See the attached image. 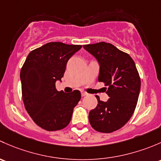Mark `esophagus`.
Wrapping results in <instances>:
<instances>
[{
	"label": "esophagus",
	"instance_id": "obj_1",
	"mask_svg": "<svg viewBox=\"0 0 161 161\" xmlns=\"http://www.w3.org/2000/svg\"><path fill=\"white\" fill-rule=\"evenodd\" d=\"M81 95H82L83 97H84V96L87 95V93H86V92H81Z\"/></svg>",
	"mask_w": 161,
	"mask_h": 161
}]
</instances>
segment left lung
<instances>
[{"label": "left lung", "instance_id": "obj_1", "mask_svg": "<svg viewBox=\"0 0 161 161\" xmlns=\"http://www.w3.org/2000/svg\"><path fill=\"white\" fill-rule=\"evenodd\" d=\"M83 47L97 59L100 65L98 81L108 87L109 99L89 112L94 130L104 133L116 131L132 117L137 105L141 80L133 59L126 53L108 42L84 45Z\"/></svg>", "mask_w": 161, "mask_h": 161}]
</instances>
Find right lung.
<instances>
[{
	"label": "right lung",
	"instance_id": "1",
	"mask_svg": "<svg viewBox=\"0 0 161 161\" xmlns=\"http://www.w3.org/2000/svg\"><path fill=\"white\" fill-rule=\"evenodd\" d=\"M82 47L52 42L31 51L20 73L25 108L35 123L47 131L68 125L80 100L78 90L58 92L56 81L64 77L67 61Z\"/></svg>",
	"mask_w": 161,
	"mask_h": 161
}]
</instances>
